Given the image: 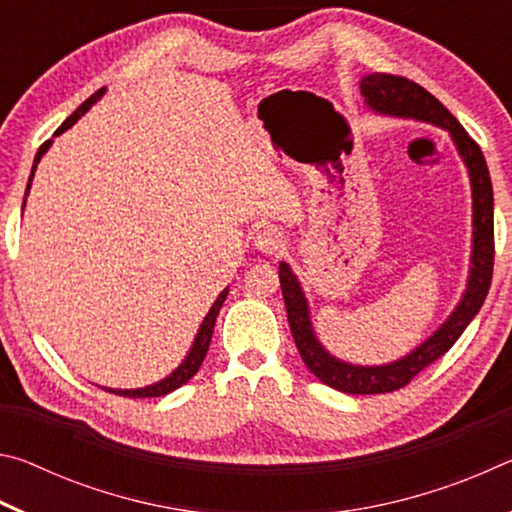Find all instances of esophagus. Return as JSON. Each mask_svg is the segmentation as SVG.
Here are the masks:
<instances>
[{
	"label": "esophagus",
	"mask_w": 512,
	"mask_h": 512,
	"mask_svg": "<svg viewBox=\"0 0 512 512\" xmlns=\"http://www.w3.org/2000/svg\"><path fill=\"white\" fill-rule=\"evenodd\" d=\"M255 246H257V250H262V253H268V255L277 253V250L284 246L282 232H277V228H273V225L259 228L255 235Z\"/></svg>",
	"instance_id": "obj_1"
}]
</instances>
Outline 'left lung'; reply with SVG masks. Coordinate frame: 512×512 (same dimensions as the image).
<instances>
[{"instance_id": "obj_1", "label": "left lung", "mask_w": 512, "mask_h": 512, "mask_svg": "<svg viewBox=\"0 0 512 512\" xmlns=\"http://www.w3.org/2000/svg\"><path fill=\"white\" fill-rule=\"evenodd\" d=\"M363 103L370 112L384 117L415 119L424 124L438 126L449 133L458 155L467 169L472 187V253L467 284L461 300L454 307L443 325L427 336L420 345H415L404 357L379 363V366H359V363L343 361L334 357L323 343L318 341L314 323H311L309 300L302 291L298 275L287 262H280V287L287 305L289 327L296 341L305 366L323 384L350 395H377L393 393L397 388L409 384L422 368L452 348L472 318L479 314L492 282V264H495V198H492L490 171L483 153L458 119L422 85L393 74H366L359 81Z\"/></svg>"}]
</instances>
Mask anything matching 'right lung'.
Listing matches in <instances>:
<instances>
[{"label":"right lung","instance_id":"add662e5","mask_svg":"<svg viewBox=\"0 0 512 512\" xmlns=\"http://www.w3.org/2000/svg\"><path fill=\"white\" fill-rule=\"evenodd\" d=\"M103 94H106V88L97 90L88 101H83L81 106L76 108V110L72 112V115H69V117L63 121V124H60V128L54 133V137L63 135V133L67 131V128H72V126L76 124V121H79V119L85 115V112H88V110L94 106V103H97V101L103 97ZM51 144H54V140H47L45 144H42L40 149H38V153H36V160H33L31 176H29V183H27V194H24V201H22V212H24V205H27V196H29V192H31V183H33V176H36L38 162L42 160V155H45V153L49 151ZM228 291H230V289L225 287V289L219 293V298L214 300V305H212L210 311H207V314H205L201 327H198V332H196V336H194V343H192V348H189L187 357H185L183 361H180V366L173 368L167 377L160 379V381H155V384L142 386V388H106V386H101L103 391L115 393V395H121V397H162V395H167V393H171V391H176V388H180L183 384H187V381L196 375L198 368H201L205 354H207V350H210V341H212V332H214V325H216V316H219L223 302H225V298H228Z\"/></svg>","mask_w":512,"mask_h":512}]
</instances>
